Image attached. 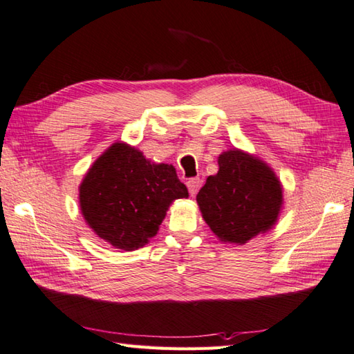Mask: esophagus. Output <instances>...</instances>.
I'll return each mask as SVG.
<instances>
[{
	"label": "esophagus",
	"mask_w": 354,
	"mask_h": 354,
	"mask_svg": "<svg viewBox=\"0 0 354 354\" xmlns=\"http://www.w3.org/2000/svg\"><path fill=\"white\" fill-rule=\"evenodd\" d=\"M186 185H187V189H189V194L194 197V196H196V194L198 192V189H200V178H198V177L189 178V180H187V182H186Z\"/></svg>",
	"instance_id": "34e87169"
}]
</instances>
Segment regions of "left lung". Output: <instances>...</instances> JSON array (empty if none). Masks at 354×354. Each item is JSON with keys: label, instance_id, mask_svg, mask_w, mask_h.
Returning a JSON list of instances; mask_svg holds the SVG:
<instances>
[{"label": "left lung", "instance_id": "obj_1", "mask_svg": "<svg viewBox=\"0 0 354 354\" xmlns=\"http://www.w3.org/2000/svg\"><path fill=\"white\" fill-rule=\"evenodd\" d=\"M201 217L221 241L240 244L275 226L283 186L268 163L241 149L218 157V172L197 194Z\"/></svg>", "mask_w": 354, "mask_h": 354}]
</instances>
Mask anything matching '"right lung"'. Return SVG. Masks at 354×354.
<instances>
[{"label":"right lung","mask_w":354,"mask_h":354,"mask_svg":"<svg viewBox=\"0 0 354 354\" xmlns=\"http://www.w3.org/2000/svg\"><path fill=\"white\" fill-rule=\"evenodd\" d=\"M187 196L172 165L153 163L124 142L113 143L79 186L86 225L122 250L145 246L157 234L172 201Z\"/></svg>","instance_id":"right-lung-1"}]
</instances>
